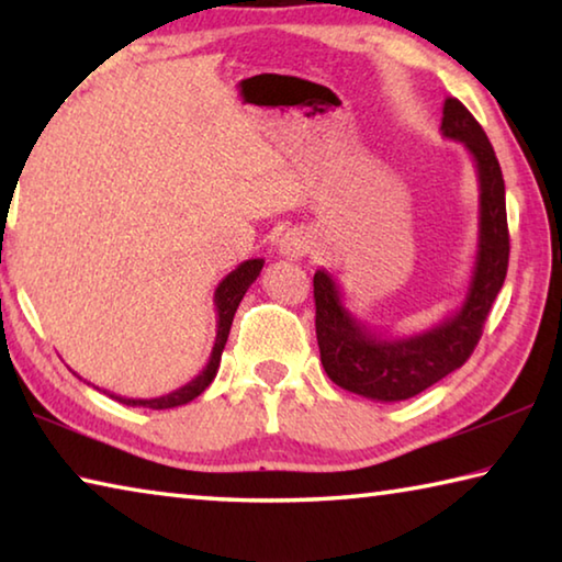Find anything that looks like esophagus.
I'll return each mask as SVG.
<instances>
[{
	"mask_svg": "<svg viewBox=\"0 0 562 562\" xmlns=\"http://www.w3.org/2000/svg\"><path fill=\"white\" fill-rule=\"evenodd\" d=\"M312 250V235L302 227H290L288 233L280 237V255L290 260H300Z\"/></svg>",
	"mask_w": 562,
	"mask_h": 562,
	"instance_id": "obj_1",
	"label": "esophagus"
}]
</instances>
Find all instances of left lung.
Returning a JSON list of instances; mask_svg holds the SVG:
<instances>
[{
	"label": "left lung",
	"mask_w": 562,
	"mask_h": 562,
	"mask_svg": "<svg viewBox=\"0 0 562 562\" xmlns=\"http://www.w3.org/2000/svg\"><path fill=\"white\" fill-rule=\"evenodd\" d=\"M441 133L469 150L479 178V245L461 307L439 325L408 337L367 327L345 304L337 280L315 272V327L327 376L351 394L374 402H404L465 364L483 335L491 304L508 270L506 186L481 123L459 99L443 101Z\"/></svg>",
	"instance_id": "1"
}]
</instances>
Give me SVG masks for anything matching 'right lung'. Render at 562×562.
<instances>
[{
    "label": "right lung",
    "mask_w": 562,
    "mask_h": 562,
    "mask_svg": "<svg viewBox=\"0 0 562 562\" xmlns=\"http://www.w3.org/2000/svg\"><path fill=\"white\" fill-rule=\"evenodd\" d=\"M262 265H265L262 258L245 260L237 265V268L227 274L221 284H217L215 297H213L215 312H217L215 345L211 351V359H207V364L203 367V372L198 374L193 382H188L186 386L176 389V392H170L166 396H156V398H126V396H116V394H109V396L126 406H146V408H173V406H183L188 402H193L195 396H201L205 389L211 386V382L217 374V367H221V357H223L227 335H231V325H233V317L237 312V304H240V300L245 297L247 288L258 280Z\"/></svg>",
    "instance_id": "1"
}]
</instances>
